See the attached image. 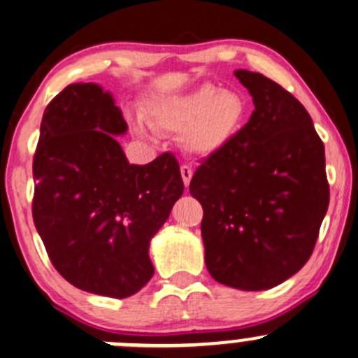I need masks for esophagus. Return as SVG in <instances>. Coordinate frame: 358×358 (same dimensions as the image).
I'll return each mask as SVG.
<instances>
[{"label":"esophagus","instance_id":"obj_1","mask_svg":"<svg viewBox=\"0 0 358 358\" xmlns=\"http://www.w3.org/2000/svg\"><path fill=\"white\" fill-rule=\"evenodd\" d=\"M180 173H182L183 185L189 187V185H190V180H192V175H194V171H192V168H189V166H182V168H180Z\"/></svg>","mask_w":358,"mask_h":358}]
</instances>
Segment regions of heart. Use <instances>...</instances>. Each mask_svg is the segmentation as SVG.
<instances>
[{
	"instance_id": "b5f03b06",
	"label": "heart",
	"mask_w": 358,
	"mask_h": 358,
	"mask_svg": "<svg viewBox=\"0 0 358 358\" xmlns=\"http://www.w3.org/2000/svg\"><path fill=\"white\" fill-rule=\"evenodd\" d=\"M247 118V101L240 92L201 84L178 94L150 101L148 122L152 129L180 131L182 148L197 157H210L236 137ZM135 130L149 135L148 123L137 122Z\"/></svg>"
}]
</instances>
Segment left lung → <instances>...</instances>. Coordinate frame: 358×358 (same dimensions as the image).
<instances>
[{
  "instance_id": "obj_1",
  "label": "left lung",
  "mask_w": 358,
  "mask_h": 358,
  "mask_svg": "<svg viewBox=\"0 0 358 358\" xmlns=\"http://www.w3.org/2000/svg\"><path fill=\"white\" fill-rule=\"evenodd\" d=\"M255 110L231 142L197 168L192 197L210 276L259 292L283 283L310 257L329 206L324 144L310 115L276 82L235 70Z\"/></svg>"
}]
</instances>
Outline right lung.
I'll return each mask as SVG.
<instances>
[{"label": "right lung", "instance_id": "add662e5", "mask_svg": "<svg viewBox=\"0 0 358 358\" xmlns=\"http://www.w3.org/2000/svg\"><path fill=\"white\" fill-rule=\"evenodd\" d=\"M111 92L70 84L44 110L34 156L32 216L52 266L73 287L127 299L152 278V236L183 194L173 154L130 164Z\"/></svg>", "mask_w": 358, "mask_h": 358}]
</instances>
